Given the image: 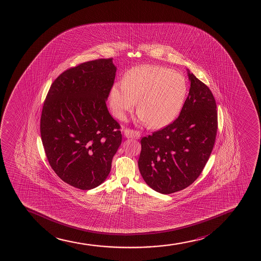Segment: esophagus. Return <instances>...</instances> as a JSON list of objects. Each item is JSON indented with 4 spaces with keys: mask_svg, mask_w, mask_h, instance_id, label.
Masks as SVG:
<instances>
[{
    "mask_svg": "<svg viewBox=\"0 0 261 261\" xmlns=\"http://www.w3.org/2000/svg\"><path fill=\"white\" fill-rule=\"evenodd\" d=\"M124 135L127 139H139L141 137V134L138 131H135L133 129L126 128L124 130Z\"/></svg>",
    "mask_w": 261,
    "mask_h": 261,
    "instance_id": "34e87169",
    "label": "esophagus"
}]
</instances>
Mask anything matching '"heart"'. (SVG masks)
Here are the masks:
<instances>
[{
	"mask_svg": "<svg viewBox=\"0 0 261 261\" xmlns=\"http://www.w3.org/2000/svg\"><path fill=\"white\" fill-rule=\"evenodd\" d=\"M187 80L173 69L144 65L127 71L122 82L110 90V106L116 117L124 119L137 104L138 120L152 128H163L175 120L188 94Z\"/></svg>",
	"mask_w": 261,
	"mask_h": 261,
	"instance_id": "b5f03b06",
	"label": "heart"
}]
</instances>
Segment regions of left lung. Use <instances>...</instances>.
<instances>
[{"label": "left lung", "instance_id": "obj_1", "mask_svg": "<svg viewBox=\"0 0 261 261\" xmlns=\"http://www.w3.org/2000/svg\"><path fill=\"white\" fill-rule=\"evenodd\" d=\"M191 85L179 117L141 139L138 166L150 188L170 194L196 180L214 148L218 114L211 90L188 69Z\"/></svg>", "mask_w": 261, "mask_h": 261}]
</instances>
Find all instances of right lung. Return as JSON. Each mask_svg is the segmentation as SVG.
<instances>
[{"instance_id":"right-lung-1","label":"right lung","mask_w":261,"mask_h":261,"mask_svg":"<svg viewBox=\"0 0 261 261\" xmlns=\"http://www.w3.org/2000/svg\"><path fill=\"white\" fill-rule=\"evenodd\" d=\"M113 58L84 62L60 74L50 87L41 117V136L55 173L73 188L104 182L121 144L120 124L106 101L114 85Z\"/></svg>"}]
</instances>
